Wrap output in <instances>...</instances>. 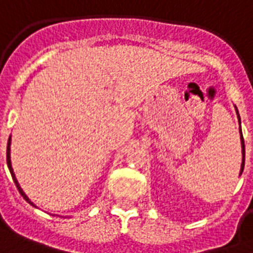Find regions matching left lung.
I'll return each instance as SVG.
<instances>
[{
    "mask_svg": "<svg viewBox=\"0 0 253 253\" xmlns=\"http://www.w3.org/2000/svg\"><path fill=\"white\" fill-rule=\"evenodd\" d=\"M238 113V110H236ZM238 121H239V125H240V117H239V113H238ZM240 142H242V155H243V159H242V166H240V173L239 176L243 173V169H244V158H246V148H244V139H243V135H242V128H240Z\"/></svg>",
    "mask_w": 253,
    "mask_h": 253,
    "instance_id": "1",
    "label": "left lung"
}]
</instances>
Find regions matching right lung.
<instances>
[{
    "mask_svg": "<svg viewBox=\"0 0 253 253\" xmlns=\"http://www.w3.org/2000/svg\"><path fill=\"white\" fill-rule=\"evenodd\" d=\"M10 144H11V139L9 138V140H7V150H6V162H7V167H9V170H10V173H11V177H13V180H14V184H15V186H17L18 192L21 193V196L23 197V198H25V200L27 201V202H29L30 205H33V206H35V205H34L33 202H31V201L29 200V197L26 196V194H25V192H23V190H22V188H21V186H19V184H18L17 178H15V174H14L13 167H11V160H10ZM35 208H37V206H35Z\"/></svg>",
    "mask_w": 253,
    "mask_h": 253,
    "instance_id": "add662e5",
    "label": "right lung"
}]
</instances>
